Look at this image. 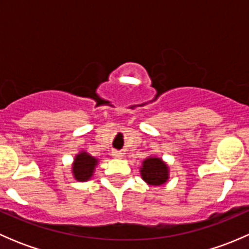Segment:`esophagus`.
I'll return each instance as SVG.
<instances>
[{
    "instance_id": "1",
    "label": "esophagus",
    "mask_w": 249,
    "mask_h": 249,
    "mask_svg": "<svg viewBox=\"0 0 249 249\" xmlns=\"http://www.w3.org/2000/svg\"><path fill=\"white\" fill-rule=\"evenodd\" d=\"M112 157L114 159H122L123 158V153L120 150H112Z\"/></svg>"
}]
</instances>
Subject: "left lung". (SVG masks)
<instances>
[{"label": "left lung", "instance_id": "8db88e82", "mask_svg": "<svg viewBox=\"0 0 249 249\" xmlns=\"http://www.w3.org/2000/svg\"><path fill=\"white\" fill-rule=\"evenodd\" d=\"M140 173L142 179L148 185L158 187L165 184L169 180L170 167L161 158L148 157L142 161Z\"/></svg>", "mask_w": 249, "mask_h": 249}]
</instances>
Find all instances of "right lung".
Returning a JSON list of instances; mask_svg holds the SVG:
<instances>
[{
	"label": "right lung",
	"instance_id": "1",
	"mask_svg": "<svg viewBox=\"0 0 249 249\" xmlns=\"http://www.w3.org/2000/svg\"><path fill=\"white\" fill-rule=\"evenodd\" d=\"M99 164V159L85 150H80L78 154L74 155L73 162H72V175L78 182H87L91 179L94 176L95 169Z\"/></svg>",
	"mask_w": 249,
	"mask_h": 249
}]
</instances>
